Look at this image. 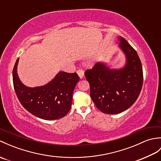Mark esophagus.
<instances>
[{"instance_id":"34e87169","label":"esophagus","mask_w":161,"mask_h":161,"mask_svg":"<svg viewBox=\"0 0 161 161\" xmlns=\"http://www.w3.org/2000/svg\"><path fill=\"white\" fill-rule=\"evenodd\" d=\"M77 73V75H78L79 77H80V79H82V78L84 77V71H83V70H78Z\"/></svg>"}]
</instances>
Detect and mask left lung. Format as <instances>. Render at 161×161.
<instances>
[{
    "mask_svg": "<svg viewBox=\"0 0 161 161\" xmlns=\"http://www.w3.org/2000/svg\"><path fill=\"white\" fill-rule=\"evenodd\" d=\"M118 47L125 56L120 68L99 61L85 72L90 84V95L96 107L104 114H118L126 111L137 100L143 83L141 61L136 51L122 36Z\"/></svg>",
    "mask_w": 161,
    "mask_h": 161,
    "instance_id": "8db88e82",
    "label": "left lung"
}]
</instances>
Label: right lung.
<instances>
[{
  "label": "right lung",
  "instance_id": "obj_1",
  "mask_svg": "<svg viewBox=\"0 0 161 161\" xmlns=\"http://www.w3.org/2000/svg\"><path fill=\"white\" fill-rule=\"evenodd\" d=\"M19 58L13 69L14 88L20 104L36 117L46 120L64 117L71 108L73 93L80 77L76 73L59 71L43 86L28 87L22 83L17 73Z\"/></svg>",
  "mask_w": 161,
  "mask_h": 161
}]
</instances>
